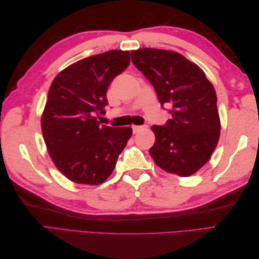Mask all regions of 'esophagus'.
Returning <instances> with one entry per match:
<instances>
[{
  "label": "esophagus",
  "instance_id": "obj_1",
  "mask_svg": "<svg viewBox=\"0 0 259 259\" xmlns=\"http://www.w3.org/2000/svg\"><path fill=\"white\" fill-rule=\"evenodd\" d=\"M132 128H133V133H134V134H136V133L142 131V130L144 128V126H138V125H133Z\"/></svg>",
  "mask_w": 259,
  "mask_h": 259
}]
</instances>
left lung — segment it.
I'll return each mask as SVG.
<instances>
[{"label":"left lung","mask_w":259,"mask_h":259,"mask_svg":"<svg viewBox=\"0 0 259 259\" xmlns=\"http://www.w3.org/2000/svg\"><path fill=\"white\" fill-rule=\"evenodd\" d=\"M131 57L153 85L160 104L171 106V119L163 126H152L151 156L168 173L194 174L209 160L221 134L214 86L197 65L178 53L140 49L132 51Z\"/></svg>","instance_id":"obj_1"}]
</instances>
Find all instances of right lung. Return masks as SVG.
<instances>
[{
  "label": "right lung",
  "instance_id": "obj_1",
  "mask_svg": "<svg viewBox=\"0 0 259 259\" xmlns=\"http://www.w3.org/2000/svg\"><path fill=\"white\" fill-rule=\"evenodd\" d=\"M130 65V53L84 58L55 77L42 115L44 142L55 165L77 184L99 185L111 175L131 127L100 125L109 85Z\"/></svg>",
  "mask_w": 259,
  "mask_h": 259
}]
</instances>
